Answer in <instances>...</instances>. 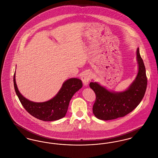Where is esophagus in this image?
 I'll use <instances>...</instances> for the list:
<instances>
[{
    "mask_svg": "<svg viewBox=\"0 0 158 158\" xmlns=\"http://www.w3.org/2000/svg\"><path fill=\"white\" fill-rule=\"evenodd\" d=\"M90 77H91L90 73H88V72L84 73L82 75L81 79H82L84 85H85V86L88 85V83H89V81H90Z\"/></svg>",
    "mask_w": 158,
    "mask_h": 158,
    "instance_id": "1",
    "label": "esophagus"
}]
</instances>
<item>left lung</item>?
<instances>
[{
	"label": "left lung",
	"instance_id": "obj_1",
	"mask_svg": "<svg viewBox=\"0 0 158 158\" xmlns=\"http://www.w3.org/2000/svg\"><path fill=\"white\" fill-rule=\"evenodd\" d=\"M138 73L132 85L125 91H109L97 82H90L89 87L96 94L93 112L98 119L110 120L124 117L140 103L146 93L147 78L146 68L137 49Z\"/></svg>",
	"mask_w": 158,
	"mask_h": 158
}]
</instances>
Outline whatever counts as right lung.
<instances>
[{
    "instance_id": "1",
    "label": "right lung",
    "mask_w": 158,
    "mask_h": 158,
    "mask_svg": "<svg viewBox=\"0 0 158 158\" xmlns=\"http://www.w3.org/2000/svg\"><path fill=\"white\" fill-rule=\"evenodd\" d=\"M15 75L14 73V89L22 106L31 115L45 122L55 121L65 117L72 97L82 87L81 79H69L63 84L56 96L45 102L35 103L27 100L20 93L15 83Z\"/></svg>"
}]
</instances>
